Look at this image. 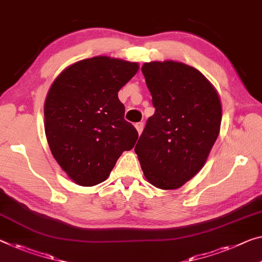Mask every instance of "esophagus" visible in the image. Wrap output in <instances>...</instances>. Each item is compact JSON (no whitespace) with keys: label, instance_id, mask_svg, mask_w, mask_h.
Returning a JSON list of instances; mask_svg holds the SVG:
<instances>
[{"label":"esophagus","instance_id":"obj_1","mask_svg":"<svg viewBox=\"0 0 262 262\" xmlns=\"http://www.w3.org/2000/svg\"><path fill=\"white\" fill-rule=\"evenodd\" d=\"M136 128H137V131H138V134L140 135V134H142V131H143V128H144V123H142V122H140V123H136Z\"/></svg>","mask_w":262,"mask_h":262}]
</instances>
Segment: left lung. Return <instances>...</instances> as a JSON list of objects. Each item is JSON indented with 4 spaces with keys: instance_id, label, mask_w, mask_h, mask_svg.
I'll return each mask as SVG.
<instances>
[{
    "instance_id": "left-lung-1",
    "label": "left lung",
    "mask_w": 262,
    "mask_h": 262,
    "mask_svg": "<svg viewBox=\"0 0 262 262\" xmlns=\"http://www.w3.org/2000/svg\"><path fill=\"white\" fill-rule=\"evenodd\" d=\"M142 71L156 111L135 152L147 182L174 190L206 162L220 130V99L205 76L186 64L150 62Z\"/></svg>"
}]
</instances>
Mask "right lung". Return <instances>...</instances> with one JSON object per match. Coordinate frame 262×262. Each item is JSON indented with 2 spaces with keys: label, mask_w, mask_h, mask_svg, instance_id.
<instances>
[{
  "label": "right lung",
  "mask_w": 262,
  "mask_h": 262,
  "mask_svg": "<svg viewBox=\"0 0 262 262\" xmlns=\"http://www.w3.org/2000/svg\"><path fill=\"white\" fill-rule=\"evenodd\" d=\"M137 70V63L105 56L83 59L64 70L48 92V144L56 162L80 186L104 182L138 139L118 99V91Z\"/></svg>",
  "instance_id": "obj_1"
}]
</instances>
